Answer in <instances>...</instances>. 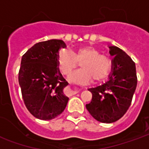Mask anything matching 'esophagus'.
Listing matches in <instances>:
<instances>
[{"label":"esophagus","instance_id":"1","mask_svg":"<svg viewBox=\"0 0 149 149\" xmlns=\"http://www.w3.org/2000/svg\"><path fill=\"white\" fill-rule=\"evenodd\" d=\"M79 92V90H78V88H72L71 89V94L72 95H75V94H77Z\"/></svg>","mask_w":149,"mask_h":149}]
</instances>
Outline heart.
<instances>
[{
  "label": "heart",
  "mask_w": 149,
  "mask_h": 149,
  "mask_svg": "<svg viewBox=\"0 0 149 149\" xmlns=\"http://www.w3.org/2000/svg\"><path fill=\"white\" fill-rule=\"evenodd\" d=\"M81 62L82 69L68 77L70 81L80 84L88 83L93 79L94 82L104 81L112 68L109 59L90 46L82 47L72 52L61 50L56 59L57 68L63 75L69 74L77 68L78 63Z\"/></svg>",
  "instance_id": "heart-1"
}]
</instances>
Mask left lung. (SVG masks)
Segmentation results:
<instances>
[{
	"label": "left lung",
	"instance_id": "8db88e82",
	"mask_svg": "<svg viewBox=\"0 0 149 149\" xmlns=\"http://www.w3.org/2000/svg\"><path fill=\"white\" fill-rule=\"evenodd\" d=\"M110 54L114 56L112 74L109 81L89 88L93 94L86 109L91 116L102 123H113L125 115L130 106L137 84L135 63L124 51L111 46Z\"/></svg>",
	"mask_w": 149,
	"mask_h": 149
}]
</instances>
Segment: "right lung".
Segmentation results:
<instances>
[{"label": "right lung", "mask_w": 149, "mask_h": 149, "mask_svg": "<svg viewBox=\"0 0 149 149\" xmlns=\"http://www.w3.org/2000/svg\"><path fill=\"white\" fill-rule=\"evenodd\" d=\"M61 40L37 43L22 56L18 81L24 104L40 120H52L61 115L68 98L63 93L68 82L60 73L56 59Z\"/></svg>", "instance_id": "add662e5"}]
</instances>
